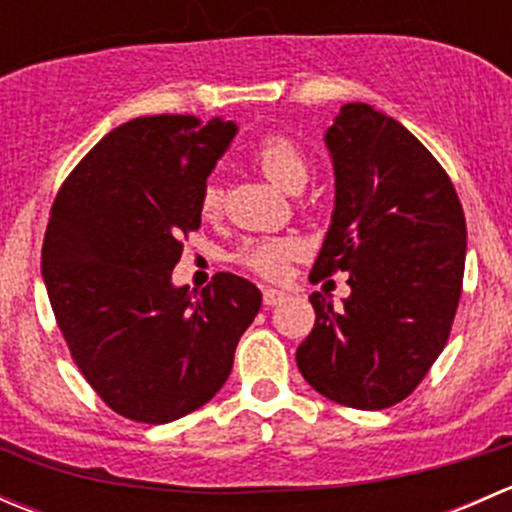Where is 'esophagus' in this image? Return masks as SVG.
<instances>
[{
    "mask_svg": "<svg viewBox=\"0 0 512 512\" xmlns=\"http://www.w3.org/2000/svg\"><path fill=\"white\" fill-rule=\"evenodd\" d=\"M285 297H287V294L282 292V289H272V287L262 289V302H265L267 307H275V304H282V302H285Z\"/></svg>",
    "mask_w": 512,
    "mask_h": 512,
    "instance_id": "obj_1",
    "label": "esophagus"
}]
</instances>
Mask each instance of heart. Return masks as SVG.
<instances>
[{
	"instance_id": "heart-1",
	"label": "heart",
	"mask_w": 512,
	"mask_h": 512,
	"mask_svg": "<svg viewBox=\"0 0 512 512\" xmlns=\"http://www.w3.org/2000/svg\"><path fill=\"white\" fill-rule=\"evenodd\" d=\"M252 163L277 185V188L297 193L304 188L309 178V160L304 156L302 146L294 141L289 133L272 131L262 136L252 148ZM223 205V190L215 180H208L200 190V213L205 218L218 215ZM302 255V242L294 237H260V240H247L237 250L235 260L247 270L257 272L270 280H280L287 272L289 260Z\"/></svg>"
}]
</instances>
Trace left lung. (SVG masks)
I'll return each mask as SVG.
<instances>
[{
	"instance_id": "left-lung-1",
	"label": "left lung",
	"mask_w": 512,
	"mask_h": 512,
	"mask_svg": "<svg viewBox=\"0 0 512 512\" xmlns=\"http://www.w3.org/2000/svg\"><path fill=\"white\" fill-rule=\"evenodd\" d=\"M324 141L337 203L309 282L349 272L352 294L339 309L322 292L309 297L317 319L297 366L337 404L389 409L448 342L466 270V215L443 165L391 116L347 103Z\"/></svg>"
}]
</instances>
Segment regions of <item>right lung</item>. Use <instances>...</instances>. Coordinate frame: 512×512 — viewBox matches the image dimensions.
Returning a JSON list of instances; mask_svg holds the SVG:
<instances>
[{
    "label": "right lung",
    "instance_id": "1",
    "mask_svg": "<svg viewBox=\"0 0 512 512\" xmlns=\"http://www.w3.org/2000/svg\"><path fill=\"white\" fill-rule=\"evenodd\" d=\"M235 123L160 113L113 128L56 193L41 275L71 359L123 418L168 423L227 381L262 294L218 272L195 297L170 272Z\"/></svg>",
    "mask_w": 512,
    "mask_h": 512
}]
</instances>
